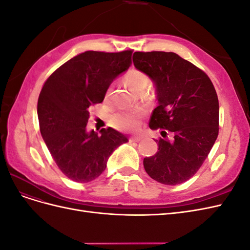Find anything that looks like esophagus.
I'll return each mask as SVG.
<instances>
[{
	"label": "esophagus",
	"instance_id": "1",
	"mask_svg": "<svg viewBox=\"0 0 250 250\" xmlns=\"http://www.w3.org/2000/svg\"><path fill=\"white\" fill-rule=\"evenodd\" d=\"M141 140H142V137H140V135H134V137L129 138L130 142H140Z\"/></svg>",
	"mask_w": 250,
	"mask_h": 250
}]
</instances>
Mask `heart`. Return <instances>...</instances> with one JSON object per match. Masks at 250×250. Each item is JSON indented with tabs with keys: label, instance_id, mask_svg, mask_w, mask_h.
Instances as JSON below:
<instances>
[{
	"label": "heart",
	"instance_id": "heart-1",
	"mask_svg": "<svg viewBox=\"0 0 250 250\" xmlns=\"http://www.w3.org/2000/svg\"><path fill=\"white\" fill-rule=\"evenodd\" d=\"M127 85L133 92H137L140 88H145L149 81L148 76L141 70L131 69L128 71L124 77ZM111 93V86H108L105 92V99H108ZM142 119V113L137 110H119L110 117L111 125L122 131L137 130Z\"/></svg>",
	"mask_w": 250,
	"mask_h": 250
}]
</instances>
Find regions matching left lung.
Segmentation results:
<instances>
[{"mask_svg": "<svg viewBox=\"0 0 250 250\" xmlns=\"http://www.w3.org/2000/svg\"><path fill=\"white\" fill-rule=\"evenodd\" d=\"M132 60L155 83L158 106L149 127L162 129L163 137L155 140L157 152L144 158V168L158 183L183 184L200 169L217 140L216 89L206 73L176 53L134 52Z\"/></svg>", "mask_w": 250, "mask_h": 250, "instance_id": "8db88e82", "label": "left lung"}]
</instances>
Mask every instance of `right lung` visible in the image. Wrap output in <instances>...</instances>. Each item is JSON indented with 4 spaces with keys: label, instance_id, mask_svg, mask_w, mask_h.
<instances>
[{
    "label": "right lung",
    "instance_id": "right-lung-1",
    "mask_svg": "<svg viewBox=\"0 0 250 250\" xmlns=\"http://www.w3.org/2000/svg\"><path fill=\"white\" fill-rule=\"evenodd\" d=\"M132 50L86 51L67 60L43 83L37 101L42 137L58 168L76 183H88L106 168L113 150L128 142L108 127L86 131L88 108L102 103L118 75L131 64Z\"/></svg>",
    "mask_w": 250,
    "mask_h": 250
}]
</instances>
